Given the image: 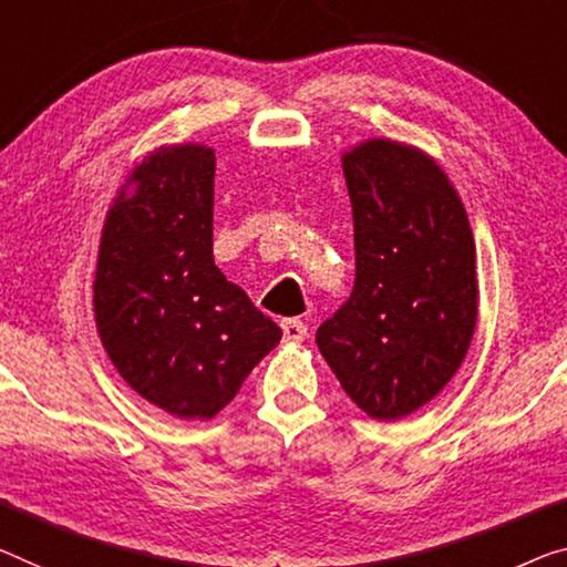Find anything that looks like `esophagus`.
<instances>
[{
  "mask_svg": "<svg viewBox=\"0 0 567 567\" xmlns=\"http://www.w3.org/2000/svg\"><path fill=\"white\" fill-rule=\"evenodd\" d=\"M286 342H303L307 339V324L301 319H284L281 321Z\"/></svg>",
  "mask_w": 567,
  "mask_h": 567,
  "instance_id": "34e87169",
  "label": "esophagus"
}]
</instances>
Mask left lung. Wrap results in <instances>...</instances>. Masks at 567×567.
Instances as JSON below:
<instances>
[{
  "label": "left lung",
  "mask_w": 567,
  "mask_h": 567,
  "mask_svg": "<svg viewBox=\"0 0 567 567\" xmlns=\"http://www.w3.org/2000/svg\"><path fill=\"white\" fill-rule=\"evenodd\" d=\"M354 217V289L317 329L344 393L400 421L446 388L472 344L478 284L468 217L415 146L370 138L342 154Z\"/></svg>",
  "instance_id": "1"
}]
</instances>
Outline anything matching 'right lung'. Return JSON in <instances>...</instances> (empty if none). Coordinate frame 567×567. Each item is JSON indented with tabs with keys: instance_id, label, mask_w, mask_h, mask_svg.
Returning a JSON list of instances; mask_svg holds the SVG:
<instances>
[{
	"instance_id": "1",
	"label": "right lung",
	"mask_w": 567,
	"mask_h": 567,
	"mask_svg": "<svg viewBox=\"0 0 567 567\" xmlns=\"http://www.w3.org/2000/svg\"><path fill=\"white\" fill-rule=\"evenodd\" d=\"M215 152L174 144L144 156L101 233L93 311L103 350L138 395L207 421L281 339L213 258Z\"/></svg>"
}]
</instances>
